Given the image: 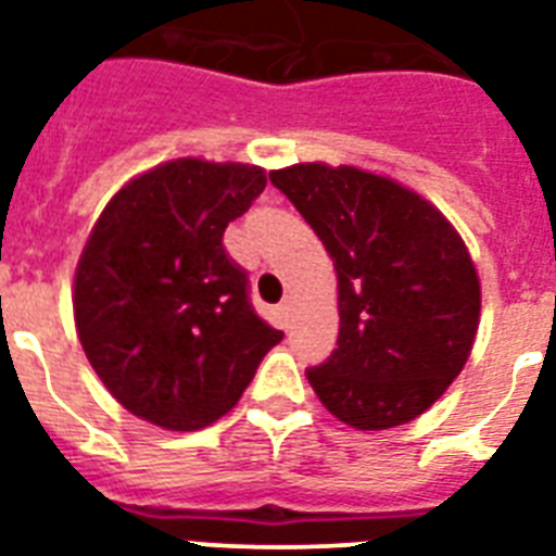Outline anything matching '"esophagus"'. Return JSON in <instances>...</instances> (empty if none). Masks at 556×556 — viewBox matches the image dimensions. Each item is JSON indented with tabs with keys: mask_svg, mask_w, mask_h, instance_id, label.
I'll use <instances>...</instances> for the list:
<instances>
[{
	"mask_svg": "<svg viewBox=\"0 0 556 556\" xmlns=\"http://www.w3.org/2000/svg\"><path fill=\"white\" fill-rule=\"evenodd\" d=\"M277 317H279V323H282V326H286V329H288V317H291V303L279 305Z\"/></svg>",
	"mask_w": 556,
	"mask_h": 556,
	"instance_id": "1",
	"label": "esophagus"
}]
</instances>
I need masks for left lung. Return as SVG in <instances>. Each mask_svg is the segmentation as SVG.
<instances>
[{"label":"left lung","instance_id":"1","mask_svg":"<svg viewBox=\"0 0 556 556\" xmlns=\"http://www.w3.org/2000/svg\"><path fill=\"white\" fill-rule=\"evenodd\" d=\"M338 270V349L305 369L323 406L355 430L430 409L473 349L482 291L447 218L418 192L357 167L274 169Z\"/></svg>","mask_w":556,"mask_h":556}]
</instances>
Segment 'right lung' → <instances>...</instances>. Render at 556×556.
I'll list each match as a JSON object with an SVG mask.
<instances>
[{"instance_id":"right-lung-1","label":"right lung","mask_w":556,"mask_h":556,"mask_svg":"<svg viewBox=\"0 0 556 556\" xmlns=\"http://www.w3.org/2000/svg\"><path fill=\"white\" fill-rule=\"evenodd\" d=\"M265 185L262 167L178 159L100 213L74 274V323L103 387L143 421L210 427L282 340L222 244Z\"/></svg>"}]
</instances>
